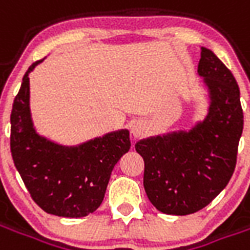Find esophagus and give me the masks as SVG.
<instances>
[{
	"mask_svg": "<svg viewBox=\"0 0 250 250\" xmlns=\"http://www.w3.org/2000/svg\"><path fill=\"white\" fill-rule=\"evenodd\" d=\"M143 132H145V128H143V125L141 123H135V125L131 127V134L134 138H141L143 135Z\"/></svg>",
	"mask_w": 250,
	"mask_h": 250,
	"instance_id": "esophagus-1",
	"label": "esophagus"
}]
</instances>
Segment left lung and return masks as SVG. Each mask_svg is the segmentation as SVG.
I'll return each instance as SVG.
<instances>
[{"label": "left lung", "mask_w": 250, "mask_h": 250, "mask_svg": "<svg viewBox=\"0 0 250 250\" xmlns=\"http://www.w3.org/2000/svg\"><path fill=\"white\" fill-rule=\"evenodd\" d=\"M198 75L209 91V109L191 130L150 136L135 145L145 161L143 186L165 214L204 209L230 181L244 127L240 88L231 72L201 48Z\"/></svg>", "instance_id": "8db88e82"}]
</instances>
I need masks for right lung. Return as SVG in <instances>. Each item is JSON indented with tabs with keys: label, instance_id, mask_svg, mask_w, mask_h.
Segmentation results:
<instances>
[{
	"label": "right lung",
	"instance_id": "add662e5",
	"mask_svg": "<svg viewBox=\"0 0 250 250\" xmlns=\"http://www.w3.org/2000/svg\"><path fill=\"white\" fill-rule=\"evenodd\" d=\"M22 77L10 114V151L30 197L49 214L79 218L103 202L114 166L130 150V132L119 130L62 146L36 132L29 108V73Z\"/></svg>",
	"mask_w": 250,
	"mask_h": 250
}]
</instances>
